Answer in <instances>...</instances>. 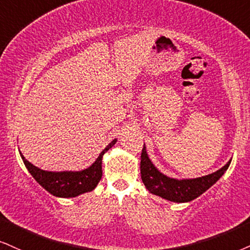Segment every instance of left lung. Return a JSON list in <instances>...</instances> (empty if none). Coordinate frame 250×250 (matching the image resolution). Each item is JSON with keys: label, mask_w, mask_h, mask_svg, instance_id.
Returning a JSON list of instances; mask_svg holds the SVG:
<instances>
[{"label": "left lung", "mask_w": 250, "mask_h": 250, "mask_svg": "<svg viewBox=\"0 0 250 250\" xmlns=\"http://www.w3.org/2000/svg\"><path fill=\"white\" fill-rule=\"evenodd\" d=\"M229 165L230 160L219 170L206 175V176L188 178V180H176V178L166 176L154 167L152 161L147 155L146 147L144 144L143 152H141L140 172L141 180L150 193L170 200V202L186 203L199 197L208 188L213 186L215 182L223 176L224 172L229 169Z\"/></svg>", "instance_id": "1"}]
</instances>
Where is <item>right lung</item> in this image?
Returning a JSON list of instances; mask_svg holds the SVG:
<instances>
[{"label":"right lung","instance_id":"1","mask_svg":"<svg viewBox=\"0 0 250 250\" xmlns=\"http://www.w3.org/2000/svg\"><path fill=\"white\" fill-rule=\"evenodd\" d=\"M116 139L111 141L100 154L96 161L92 163L90 167L81 171H46L30 163L21 155V156L32 177L46 191H48L53 196L70 198V197H76L84 192H89L96 188L102 178V158L104 153L107 152L116 144Z\"/></svg>","mask_w":250,"mask_h":250}]
</instances>
